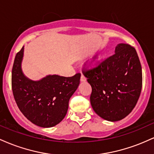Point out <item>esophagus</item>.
Listing matches in <instances>:
<instances>
[{
    "mask_svg": "<svg viewBox=\"0 0 154 154\" xmlns=\"http://www.w3.org/2000/svg\"><path fill=\"white\" fill-rule=\"evenodd\" d=\"M86 81V77H85L84 75H81V77H80V82H85Z\"/></svg>",
    "mask_w": 154,
    "mask_h": 154,
    "instance_id": "34e87169",
    "label": "esophagus"
}]
</instances>
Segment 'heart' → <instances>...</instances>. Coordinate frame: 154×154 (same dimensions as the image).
<instances>
[{"instance_id": "heart-1", "label": "heart", "mask_w": 154, "mask_h": 154, "mask_svg": "<svg viewBox=\"0 0 154 154\" xmlns=\"http://www.w3.org/2000/svg\"><path fill=\"white\" fill-rule=\"evenodd\" d=\"M102 60H103V56H102L101 55H99V56H97L96 59H95L94 61H93V63H92V66H97L98 65H99L100 63H101Z\"/></svg>"}]
</instances>
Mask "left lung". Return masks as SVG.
<instances>
[{
    "instance_id": "8db88e82",
    "label": "left lung",
    "mask_w": 154,
    "mask_h": 154,
    "mask_svg": "<svg viewBox=\"0 0 154 154\" xmlns=\"http://www.w3.org/2000/svg\"><path fill=\"white\" fill-rule=\"evenodd\" d=\"M114 53L98 67L84 72L92 88L93 109L109 122L126 117L135 108L142 89V68L135 49L119 43Z\"/></svg>"
}]
</instances>
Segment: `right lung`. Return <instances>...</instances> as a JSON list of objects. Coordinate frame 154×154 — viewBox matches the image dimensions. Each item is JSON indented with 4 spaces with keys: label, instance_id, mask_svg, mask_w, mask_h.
<instances>
[{
    "label": "right lung",
    "instance_id": "obj_1",
    "mask_svg": "<svg viewBox=\"0 0 154 154\" xmlns=\"http://www.w3.org/2000/svg\"><path fill=\"white\" fill-rule=\"evenodd\" d=\"M24 46L16 55L11 85L19 109L31 122L44 128L58 125L66 116L69 100L79 84L81 75L70 77L49 75L32 80L23 73Z\"/></svg>",
    "mask_w": 154,
    "mask_h": 154
}]
</instances>
